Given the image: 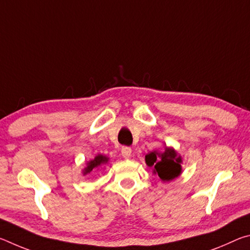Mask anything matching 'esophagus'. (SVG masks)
<instances>
[{
  "label": "esophagus",
  "mask_w": 250,
  "mask_h": 250,
  "mask_svg": "<svg viewBox=\"0 0 250 250\" xmlns=\"http://www.w3.org/2000/svg\"><path fill=\"white\" fill-rule=\"evenodd\" d=\"M131 153H132V150H131V147L129 146H124L121 149V154L125 159H130Z\"/></svg>",
  "instance_id": "obj_1"
}]
</instances>
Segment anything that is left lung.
Instances as JSON below:
<instances>
[{"mask_svg":"<svg viewBox=\"0 0 250 250\" xmlns=\"http://www.w3.org/2000/svg\"><path fill=\"white\" fill-rule=\"evenodd\" d=\"M146 163L152 167L153 174H158L162 182H170L176 179L182 173L181 154L177 153L174 147L166 146L164 151H152L146 155Z\"/></svg>","mask_w":250,"mask_h":250,"instance_id":"obj_1","label":"left lung"}]
</instances>
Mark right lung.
Segmentation results:
<instances>
[{"label":"right lung","instance_id":"obj_1","mask_svg":"<svg viewBox=\"0 0 250 250\" xmlns=\"http://www.w3.org/2000/svg\"><path fill=\"white\" fill-rule=\"evenodd\" d=\"M109 162V158L104 154H97L94 159H91L86 163V166L83 168V175H87L91 173L94 170H99Z\"/></svg>","mask_w":250,"mask_h":250}]
</instances>
